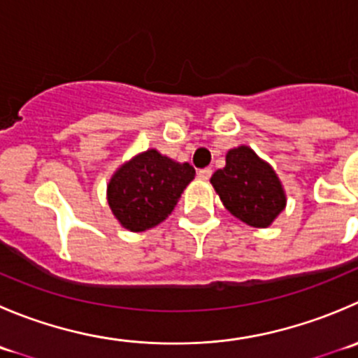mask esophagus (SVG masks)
Here are the masks:
<instances>
[{
	"label": "esophagus",
	"mask_w": 358,
	"mask_h": 358,
	"mask_svg": "<svg viewBox=\"0 0 358 358\" xmlns=\"http://www.w3.org/2000/svg\"><path fill=\"white\" fill-rule=\"evenodd\" d=\"M197 176H199L201 180H210V176H211V169H210V168L199 169V171H197Z\"/></svg>",
	"instance_id": "1"
}]
</instances>
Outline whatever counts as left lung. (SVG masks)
<instances>
[{
    "label": "left lung",
    "mask_w": 358,
    "mask_h": 358,
    "mask_svg": "<svg viewBox=\"0 0 358 358\" xmlns=\"http://www.w3.org/2000/svg\"><path fill=\"white\" fill-rule=\"evenodd\" d=\"M224 206L253 227H267L285 208V192L273 168L248 147L232 148L211 176Z\"/></svg>",
    "instance_id": "obj_1"
}]
</instances>
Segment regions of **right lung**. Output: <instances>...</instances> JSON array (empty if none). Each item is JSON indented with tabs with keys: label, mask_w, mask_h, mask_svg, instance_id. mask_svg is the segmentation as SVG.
I'll use <instances>...</instances> for the list:
<instances>
[{
	"label": "right lung",
	"mask_w": 358,
	"mask_h": 358,
	"mask_svg": "<svg viewBox=\"0 0 358 358\" xmlns=\"http://www.w3.org/2000/svg\"><path fill=\"white\" fill-rule=\"evenodd\" d=\"M196 176L189 162H175L147 150L126 162L108 185V204L117 220L133 232L161 224Z\"/></svg>",
	"instance_id": "1"
}]
</instances>
